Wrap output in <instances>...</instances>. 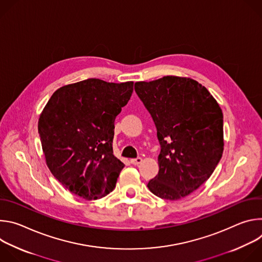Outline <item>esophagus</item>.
Listing matches in <instances>:
<instances>
[{
	"instance_id": "obj_1",
	"label": "esophagus",
	"mask_w": 262,
	"mask_h": 262,
	"mask_svg": "<svg viewBox=\"0 0 262 262\" xmlns=\"http://www.w3.org/2000/svg\"><path fill=\"white\" fill-rule=\"evenodd\" d=\"M142 159L141 158H137V159H133V160H130V163L133 164V165H135V166H138L139 164H141L142 163Z\"/></svg>"
}]
</instances>
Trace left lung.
Segmentation results:
<instances>
[{
	"mask_svg": "<svg viewBox=\"0 0 262 262\" xmlns=\"http://www.w3.org/2000/svg\"><path fill=\"white\" fill-rule=\"evenodd\" d=\"M161 144L158 175L147 186L171 201L195 192L212 174L224 150L223 113L209 91L191 78L137 82Z\"/></svg>",
	"mask_w": 262,
	"mask_h": 262,
	"instance_id": "obj_1",
	"label": "left lung"
}]
</instances>
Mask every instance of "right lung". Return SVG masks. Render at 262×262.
I'll return each instance as SVG.
<instances>
[{
  "instance_id": "right-lung-1",
  "label": "right lung",
  "mask_w": 262,
  "mask_h": 262,
  "mask_svg": "<svg viewBox=\"0 0 262 262\" xmlns=\"http://www.w3.org/2000/svg\"><path fill=\"white\" fill-rule=\"evenodd\" d=\"M134 82L88 79L56 90L38 120L46 163L72 194L96 200L114 190L124 164L113 155L114 121Z\"/></svg>"
}]
</instances>
